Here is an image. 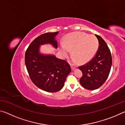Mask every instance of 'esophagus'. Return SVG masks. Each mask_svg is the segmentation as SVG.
I'll return each mask as SVG.
<instances>
[{"instance_id": "esophagus-1", "label": "esophagus", "mask_w": 125, "mask_h": 125, "mask_svg": "<svg viewBox=\"0 0 125 125\" xmlns=\"http://www.w3.org/2000/svg\"><path fill=\"white\" fill-rule=\"evenodd\" d=\"M75 69H76V67H74V66H73V65H72V66H71V69H72V71L75 70Z\"/></svg>"}]
</instances>
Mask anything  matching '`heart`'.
<instances>
[{
    "mask_svg": "<svg viewBox=\"0 0 125 125\" xmlns=\"http://www.w3.org/2000/svg\"><path fill=\"white\" fill-rule=\"evenodd\" d=\"M98 48L99 41L95 36L83 32H75L67 36L65 45H61V50L64 57L68 56L69 51H72L74 57V62L84 64L92 60Z\"/></svg>",
    "mask_w": 125,
    "mask_h": 125,
    "instance_id": "obj_1",
    "label": "heart"
}]
</instances>
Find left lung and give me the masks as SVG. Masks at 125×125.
Returning a JSON list of instances; mask_svg holds the SVG:
<instances>
[{
	"label": "left lung",
	"mask_w": 125,
	"mask_h": 125,
	"mask_svg": "<svg viewBox=\"0 0 125 125\" xmlns=\"http://www.w3.org/2000/svg\"><path fill=\"white\" fill-rule=\"evenodd\" d=\"M99 48L94 58L85 65L79 67L83 73L80 83L88 90L97 89L108 78L112 65V57L107 44L100 36L95 35Z\"/></svg>",
	"instance_id": "8db88e82"
}]
</instances>
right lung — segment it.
I'll return each instance as SVG.
<instances>
[{"label":"right lung","instance_id":"1","mask_svg":"<svg viewBox=\"0 0 125 125\" xmlns=\"http://www.w3.org/2000/svg\"><path fill=\"white\" fill-rule=\"evenodd\" d=\"M58 32L41 35L33 40L25 53V62L31 80L36 86L47 92H57L63 87L65 79L71 72L69 63L53 54L40 52V46L50 44L57 48L55 37Z\"/></svg>","mask_w":125,"mask_h":125}]
</instances>
